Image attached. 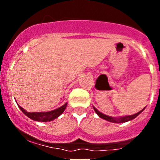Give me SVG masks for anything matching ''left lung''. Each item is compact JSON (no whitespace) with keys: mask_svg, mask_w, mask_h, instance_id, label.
Segmentation results:
<instances>
[{"mask_svg":"<svg viewBox=\"0 0 160 160\" xmlns=\"http://www.w3.org/2000/svg\"><path fill=\"white\" fill-rule=\"evenodd\" d=\"M94 110L95 111L96 114L100 117V118H103V119L107 120V121H109V122H114V123H122V122H128L130 120H132L134 119L135 118H136L138 116V114H140L142 111L144 110V108L142 109V111H138V113L135 114H132V115H128V116H123V117H120V118H113V117L111 116H108V115H106V114H103L102 113L99 112V111H98L97 109L95 107H94Z\"/></svg>","mask_w":160,"mask_h":160,"instance_id":"obj_1","label":"left lung"}]
</instances>
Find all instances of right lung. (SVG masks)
Masks as SVG:
<instances>
[{
	"mask_svg": "<svg viewBox=\"0 0 160 160\" xmlns=\"http://www.w3.org/2000/svg\"><path fill=\"white\" fill-rule=\"evenodd\" d=\"M66 106H67V103L64 104L62 107H59L58 109H55L53 111H48V112H27L26 111H25L22 107H19V108L22 110V112L26 115L27 117H29L31 119L34 120V121H38V122H49V121H52V120L57 118L58 117L60 116L61 114H62L63 111H65Z\"/></svg>",
	"mask_w": 160,
	"mask_h": 160,
	"instance_id": "1",
	"label": "right lung"
}]
</instances>
